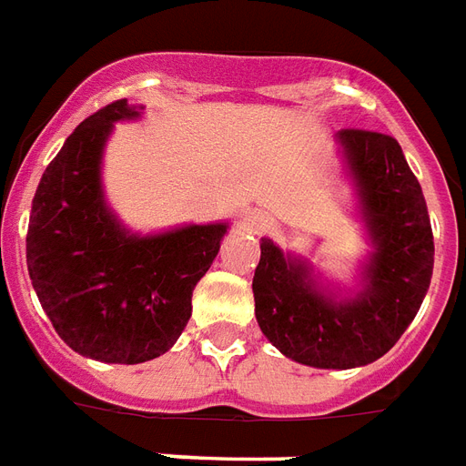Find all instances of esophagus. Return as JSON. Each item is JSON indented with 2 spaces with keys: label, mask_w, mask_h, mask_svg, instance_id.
I'll return each instance as SVG.
<instances>
[{
  "label": "esophagus",
  "mask_w": 466,
  "mask_h": 466,
  "mask_svg": "<svg viewBox=\"0 0 466 466\" xmlns=\"http://www.w3.org/2000/svg\"><path fill=\"white\" fill-rule=\"evenodd\" d=\"M244 224L252 229V232H264V229H269V224H272V217L262 209H252V212L244 214Z\"/></svg>",
  "instance_id": "obj_1"
}]
</instances>
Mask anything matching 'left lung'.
Masks as SVG:
<instances>
[{
	"instance_id": "left-lung-1",
	"label": "left lung",
	"mask_w": 466,
	"mask_h": 466,
	"mask_svg": "<svg viewBox=\"0 0 466 466\" xmlns=\"http://www.w3.org/2000/svg\"><path fill=\"white\" fill-rule=\"evenodd\" d=\"M344 174L370 239L357 289H339L304 257L262 239L254 314L284 357L317 370L371 364L397 344L430 289L434 237L424 194L394 137L337 132Z\"/></svg>"
}]
</instances>
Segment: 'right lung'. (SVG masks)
Returning a JSON list of instances; mask_svg holds the SVG:
<instances>
[{"label": "right lung", "mask_w": 466, "mask_h": 466, "mask_svg": "<svg viewBox=\"0 0 466 466\" xmlns=\"http://www.w3.org/2000/svg\"><path fill=\"white\" fill-rule=\"evenodd\" d=\"M144 106L112 102L76 127L36 187L26 267L42 309L75 351L106 364L157 360L192 317V292L229 222L159 234L127 229L105 199L102 157L116 122Z\"/></svg>", "instance_id": "right-lung-1"}]
</instances>
